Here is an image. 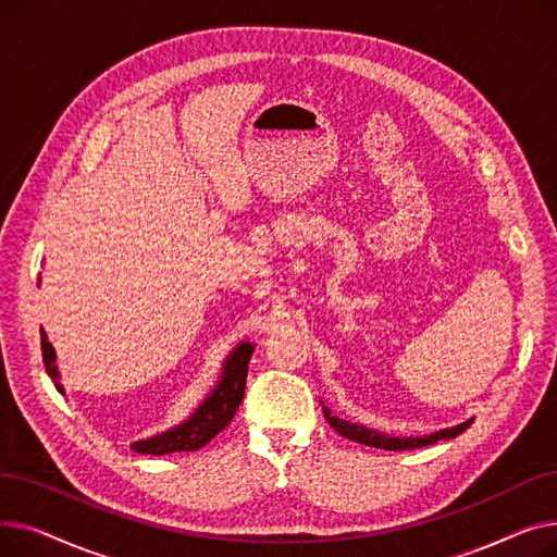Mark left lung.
<instances>
[{
	"instance_id": "1",
	"label": "left lung",
	"mask_w": 557,
	"mask_h": 557,
	"mask_svg": "<svg viewBox=\"0 0 557 557\" xmlns=\"http://www.w3.org/2000/svg\"><path fill=\"white\" fill-rule=\"evenodd\" d=\"M323 413H325V420L330 422V426H334L343 437H347V441H355V443H361V445H368V447H376V449H386V451H411V449H420V447H429V445H435L441 441H451V437L460 435L467 426H470L474 422L467 420L462 424H456V426H449V429H441L435 433H429V435H418V437H406V435H388V433H379L374 429H368L363 424H352L347 420H341L336 416H332V411L327 406H323Z\"/></svg>"
}]
</instances>
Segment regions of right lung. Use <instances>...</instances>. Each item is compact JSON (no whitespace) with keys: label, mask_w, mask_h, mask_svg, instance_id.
Returning <instances> with one entry per match:
<instances>
[{"label":"right lung","mask_w":557,"mask_h":557,"mask_svg":"<svg viewBox=\"0 0 557 557\" xmlns=\"http://www.w3.org/2000/svg\"><path fill=\"white\" fill-rule=\"evenodd\" d=\"M40 345H42V361H45L47 374L51 376L55 391L65 395V388L61 384V372L55 368V352L45 330H40ZM252 352H255L252 343H239L223 361L219 384L212 388L208 397L200 401V406L185 422L175 424L169 431H162L153 437H146V441H137L131 445V449L137 454L164 456L173 451H196L208 445L216 433H221L230 424L234 413H237V408L244 399L248 361Z\"/></svg>","instance_id":"add662e5"}]
</instances>
